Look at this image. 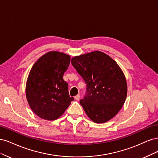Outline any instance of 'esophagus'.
I'll list each match as a JSON object with an SVG mask.
<instances>
[{"label": "esophagus", "instance_id": "esophagus-1", "mask_svg": "<svg viewBox=\"0 0 158 158\" xmlns=\"http://www.w3.org/2000/svg\"><path fill=\"white\" fill-rule=\"evenodd\" d=\"M75 99L76 100H79L80 99V95H79V94L76 95V96H75Z\"/></svg>", "mask_w": 158, "mask_h": 158}]
</instances>
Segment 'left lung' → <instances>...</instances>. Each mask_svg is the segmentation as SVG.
<instances>
[{
	"label": "left lung",
	"mask_w": 158,
	"mask_h": 158,
	"mask_svg": "<svg viewBox=\"0 0 158 158\" xmlns=\"http://www.w3.org/2000/svg\"><path fill=\"white\" fill-rule=\"evenodd\" d=\"M72 64L86 84L80 100L89 118L96 123L112 119L127 97L125 75L115 61L107 54L94 51L75 56Z\"/></svg>",
	"instance_id": "1"
}]
</instances>
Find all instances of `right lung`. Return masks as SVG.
Wrapping results in <instances>:
<instances>
[{
  "label": "right lung",
  "instance_id": "right-lung-1",
  "mask_svg": "<svg viewBox=\"0 0 158 158\" xmlns=\"http://www.w3.org/2000/svg\"><path fill=\"white\" fill-rule=\"evenodd\" d=\"M69 63V55L53 51L43 55L33 65L25 93L30 108L39 118L56 119L74 100L63 79Z\"/></svg>",
  "mask_w": 158,
  "mask_h": 158
}]
</instances>
